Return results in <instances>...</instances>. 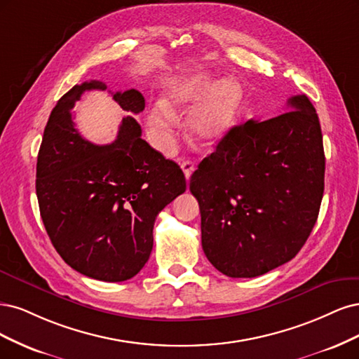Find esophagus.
Masks as SVG:
<instances>
[{
	"instance_id": "esophagus-1",
	"label": "esophagus",
	"mask_w": 359,
	"mask_h": 359,
	"mask_svg": "<svg viewBox=\"0 0 359 359\" xmlns=\"http://www.w3.org/2000/svg\"><path fill=\"white\" fill-rule=\"evenodd\" d=\"M180 167H182V170H183V172H184V177H187V180H189V179H191V175H192V171L195 170V165H194L192 161H189V159L182 161Z\"/></svg>"
}]
</instances>
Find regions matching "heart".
<instances>
[{
    "label": "heart",
    "instance_id": "obj_1",
    "mask_svg": "<svg viewBox=\"0 0 359 359\" xmlns=\"http://www.w3.org/2000/svg\"><path fill=\"white\" fill-rule=\"evenodd\" d=\"M243 100L241 86L233 79L215 82L209 73H194L171 85L164 101H156L147 111V126L161 150L172 146V126L177 113L194 107L188 119L191 135L200 143H215L233 126Z\"/></svg>",
    "mask_w": 359,
    "mask_h": 359
}]
</instances>
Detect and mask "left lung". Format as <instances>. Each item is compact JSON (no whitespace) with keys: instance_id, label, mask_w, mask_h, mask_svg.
Returning <instances> with one entry per match:
<instances>
[{"instance_id":"8db88e82","label":"left lung","mask_w":359,"mask_h":359,"mask_svg":"<svg viewBox=\"0 0 359 359\" xmlns=\"http://www.w3.org/2000/svg\"><path fill=\"white\" fill-rule=\"evenodd\" d=\"M287 107L233 126L191 177L203 250L228 277H257L291 261L316 224L325 176L320 123L306 95Z\"/></svg>"}]
</instances>
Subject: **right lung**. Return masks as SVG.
I'll list each match as a JSON object with an SVG mask.
<instances>
[{
  "label": "right lung",
  "mask_w": 359,
  "mask_h": 359,
  "mask_svg": "<svg viewBox=\"0 0 359 359\" xmlns=\"http://www.w3.org/2000/svg\"><path fill=\"white\" fill-rule=\"evenodd\" d=\"M107 89L98 80L76 85L56 102L37 156L40 215L53 248L76 271L123 282L147 262L158 213L187 191L175 161L142 138L135 114L144 97L135 89L113 94L126 113L116 140L106 146L80 135L72 118L85 90Z\"/></svg>",
  "instance_id": "obj_1"
}]
</instances>
